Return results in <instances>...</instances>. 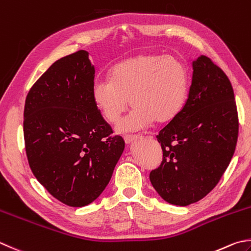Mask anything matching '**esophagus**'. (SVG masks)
I'll use <instances>...</instances> for the list:
<instances>
[{
    "mask_svg": "<svg viewBox=\"0 0 251 251\" xmlns=\"http://www.w3.org/2000/svg\"><path fill=\"white\" fill-rule=\"evenodd\" d=\"M138 138L139 136L138 135H125V142L126 144H131L132 142H134V141H136L138 140Z\"/></svg>",
    "mask_w": 251,
    "mask_h": 251,
    "instance_id": "34e87169",
    "label": "esophagus"
}]
</instances>
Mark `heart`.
<instances>
[{"label":"heart","instance_id":"heart-1","mask_svg":"<svg viewBox=\"0 0 251 251\" xmlns=\"http://www.w3.org/2000/svg\"><path fill=\"white\" fill-rule=\"evenodd\" d=\"M189 73L177 56L142 53L116 63L109 81L98 79L92 86V100L110 124L119 122L130 103L133 110L118 126L133 132L153 122L174 120L186 103ZM130 101L129 102L128 100Z\"/></svg>","mask_w":251,"mask_h":251}]
</instances>
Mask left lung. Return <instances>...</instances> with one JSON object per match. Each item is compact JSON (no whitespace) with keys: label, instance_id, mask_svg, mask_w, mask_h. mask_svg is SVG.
Instances as JSON below:
<instances>
[{"label":"left lung","instance_id":"8db88e82","mask_svg":"<svg viewBox=\"0 0 251 251\" xmlns=\"http://www.w3.org/2000/svg\"><path fill=\"white\" fill-rule=\"evenodd\" d=\"M181 112L159 131L163 160L150 180L163 199L186 206L203 199L228 167L238 138V116L228 77L200 55Z\"/></svg>","mask_w":251,"mask_h":251}]
</instances>
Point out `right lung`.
<instances>
[{
  "instance_id": "1",
  "label": "right lung",
  "mask_w": 251,
  "mask_h": 251,
  "mask_svg": "<svg viewBox=\"0 0 251 251\" xmlns=\"http://www.w3.org/2000/svg\"><path fill=\"white\" fill-rule=\"evenodd\" d=\"M95 67L79 50L58 61L30 88L24 109V139L34 176L64 204L95 201L125 151L92 100Z\"/></svg>"
}]
</instances>
